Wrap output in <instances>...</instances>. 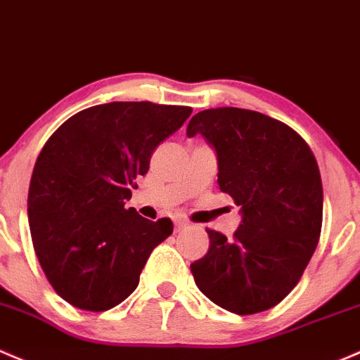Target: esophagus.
Masks as SVG:
<instances>
[{
    "label": "esophagus",
    "instance_id": "obj_1",
    "mask_svg": "<svg viewBox=\"0 0 360 360\" xmlns=\"http://www.w3.org/2000/svg\"><path fill=\"white\" fill-rule=\"evenodd\" d=\"M190 226V222L184 221V219H177L176 221V231H183L184 228H188Z\"/></svg>",
    "mask_w": 360,
    "mask_h": 360
}]
</instances>
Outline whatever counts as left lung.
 <instances>
[{"label":"left lung","mask_w":360,"mask_h":360,"mask_svg":"<svg viewBox=\"0 0 360 360\" xmlns=\"http://www.w3.org/2000/svg\"><path fill=\"white\" fill-rule=\"evenodd\" d=\"M186 134L214 146L219 188L243 214L233 240L207 231L209 252L191 264L196 286L240 316L274 307L300 281L321 236L323 183L312 150L281 120L236 107L198 112Z\"/></svg>","instance_id":"obj_1"}]
</instances>
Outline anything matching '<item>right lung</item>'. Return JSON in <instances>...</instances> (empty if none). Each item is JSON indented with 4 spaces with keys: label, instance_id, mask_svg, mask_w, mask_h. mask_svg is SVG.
<instances>
[{
    "label": "right lung",
    "instance_id": "obj_1",
    "mask_svg": "<svg viewBox=\"0 0 360 360\" xmlns=\"http://www.w3.org/2000/svg\"><path fill=\"white\" fill-rule=\"evenodd\" d=\"M191 107L112 101L77 112L46 141L30 177L27 214L37 260L74 307L103 312L136 290L157 245L174 231L126 209L134 179Z\"/></svg>",
    "mask_w": 360,
    "mask_h": 360
}]
</instances>
